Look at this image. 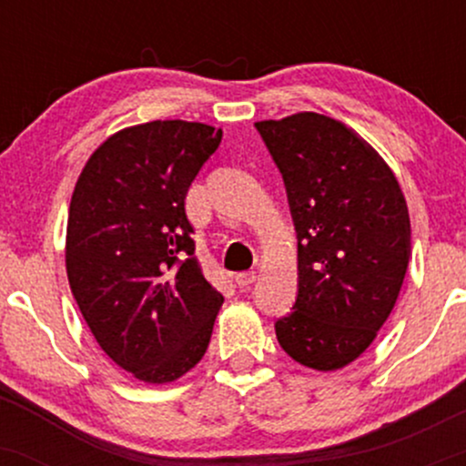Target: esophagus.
Returning a JSON list of instances; mask_svg holds the SVG:
<instances>
[{"mask_svg": "<svg viewBox=\"0 0 466 466\" xmlns=\"http://www.w3.org/2000/svg\"><path fill=\"white\" fill-rule=\"evenodd\" d=\"M254 280H256L254 271H240V274L234 276V282H237L240 289H248L249 285H254Z\"/></svg>", "mask_w": 466, "mask_h": 466, "instance_id": "obj_1", "label": "esophagus"}]
</instances>
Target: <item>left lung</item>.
Masks as SVG:
<instances>
[{
    "label": "left lung",
    "mask_w": 466,
    "mask_h": 466,
    "mask_svg": "<svg viewBox=\"0 0 466 466\" xmlns=\"http://www.w3.org/2000/svg\"><path fill=\"white\" fill-rule=\"evenodd\" d=\"M256 129L298 237V296L276 337L302 366L337 370L372 344L397 304L411 251L408 203L381 155L333 117L304 111Z\"/></svg>",
    "instance_id": "obj_1"
}]
</instances>
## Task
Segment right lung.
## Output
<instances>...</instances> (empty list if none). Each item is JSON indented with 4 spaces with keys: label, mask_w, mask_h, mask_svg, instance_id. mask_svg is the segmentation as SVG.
Returning a JSON list of instances; mask_svg holds the SVG:
<instances>
[{
    "label": "right lung",
    "mask_w": 466,
    "mask_h": 466,
    "mask_svg": "<svg viewBox=\"0 0 466 466\" xmlns=\"http://www.w3.org/2000/svg\"><path fill=\"white\" fill-rule=\"evenodd\" d=\"M221 137L201 122L129 127L96 148L74 188L69 287L100 349L144 383L195 368L223 304L186 217L190 184Z\"/></svg>",
    "instance_id": "right-lung-1"
}]
</instances>
